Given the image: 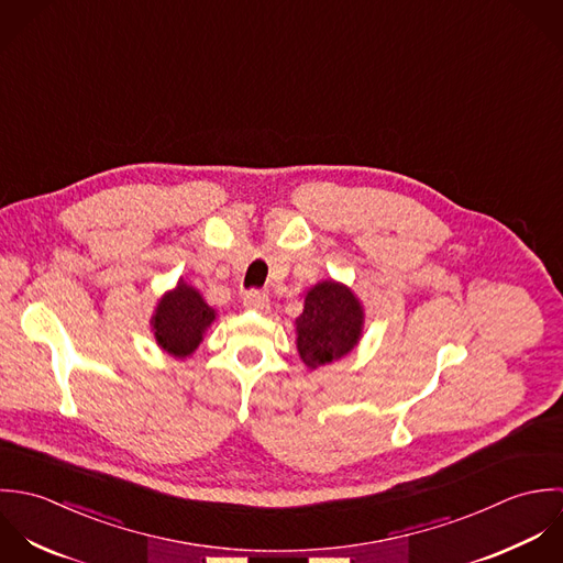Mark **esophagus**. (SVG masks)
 <instances>
[{
  "label": "esophagus",
  "mask_w": 563,
  "mask_h": 563,
  "mask_svg": "<svg viewBox=\"0 0 563 563\" xmlns=\"http://www.w3.org/2000/svg\"><path fill=\"white\" fill-rule=\"evenodd\" d=\"M243 305L250 311H258V313H267L269 311V298L263 291H247L243 296Z\"/></svg>",
  "instance_id": "esophagus-1"
}]
</instances>
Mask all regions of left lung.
Instances as JSON below:
<instances>
[{"label": "left lung", "instance_id": "left-lung-1", "mask_svg": "<svg viewBox=\"0 0 563 563\" xmlns=\"http://www.w3.org/2000/svg\"><path fill=\"white\" fill-rule=\"evenodd\" d=\"M363 333V307L341 283L322 280L309 289L305 311L296 320V343L307 367L345 356Z\"/></svg>", "mask_w": 563, "mask_h": 563}]
</instances>
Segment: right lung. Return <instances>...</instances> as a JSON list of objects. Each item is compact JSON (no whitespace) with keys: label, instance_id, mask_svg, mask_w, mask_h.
<instances>
[{"label":"right lung","instance_id":"obj_1","mask_svg":"<svg viewBox=\"0 0 563 563\" xmlns=\"http://www.w3.org/2000/svg\"><path fill=\"white\" fill-rule=\"evenodd\" d=\"M213 320L216 309L205 302L200 291L178 280V285L158 300L150 324L156 343L167 354L187 358L196 352Z\"/></svg>","mask_w":563,"mask_h":563}]
</instances>
